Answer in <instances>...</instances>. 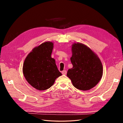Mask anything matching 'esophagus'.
<instances>
[{"label":"esophagus","instance_id":"34e87169","mask_svg":"<svg viewBox=\"0 0 123 123\" xmlns=\"http://www.w3.org/2000/svg\"><path fill=\"white\" fill-rule=\"evenodd\" d=\"M62 74H63V75H66V74H67V71H66V70H64V71H62Z\"/></svg>","mask_w":123,"mask_h":123}]
</instances>
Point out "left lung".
I'll return each mask as SVG.
<instances>
[{
    "label": "left lung",
    "mask_w": 123,
    "mask_h": 123,
    "mask_svg": "<svg viewBox=\"0 0 123 123\" xmlns=\"http://www.w3.org/2000/svg\"><path fill=\"white\" fill-rule=\"evenodd\" d=\"M71 50L73 67L68 70L67 75L74 87L83 91L90 90L102 79V62L97 54L83 43H73Z\"/></svg>",
    "instance_id": "8db88e82"
}]
</instances>
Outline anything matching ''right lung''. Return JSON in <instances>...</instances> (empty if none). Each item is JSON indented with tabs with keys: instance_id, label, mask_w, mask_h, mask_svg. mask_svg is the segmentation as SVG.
I'll list each match as a JSON object with an SVG mask.
<instances>
[{
	"instance_id": "right-lung-1",
	"label": "right lung",
	"mask_w": 123,
	"mask_h": 123,
	"mask_svg": "<svg viewBox=\"0 0 123 123\" xmlns=\"http://www.w3.org/2000/svg\"><path fill=\"white\" fill-rule=\"evenodd\" d=\"M53 43L46 42L33 48L26 57L23 72L25 80L33 87L45 90L53 86L55 80L62 75L51 57Z\"/></svg>"
}]
</instances>
